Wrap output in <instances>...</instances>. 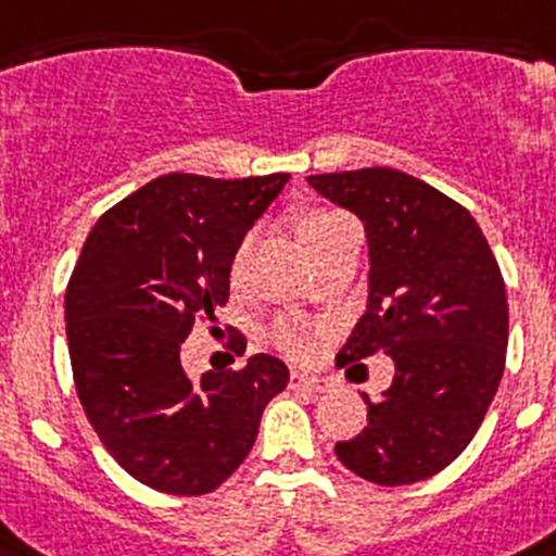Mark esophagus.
I'll use <instances>...</instances> for the list:
<instances>
[{"label": "esophagus", "mask_w": 556, "mask_h": 556, "mask_svg": "<svg viewBox=\"0 0 556 556\" xmlns=\"http://www.w3.org/2000/svg\"><path fill=\"white\" fill-rule=\"evenodd\" d=\"M291 389H305V392H330L332 380L325 375H311V371H291Z\"/></svg>", "instance_id": "34e87169"}]
</instances>
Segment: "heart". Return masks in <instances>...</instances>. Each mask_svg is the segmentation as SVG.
Returning <instances> with one entry per match:
<instances>
[{
    "label": "heart",
    "instance_id": "obj_1",
    "mask_svg": "<svg viewBox=\"0 0 556 556\" xmlns=\"http://www.w3.org/2000/svg\"><path fill=\"white\" fill-rule=\"evenodd\" d=\"M344 220H350L344 212H307L305 218H302V224H299V235H302L305 245L311 249V245H316L318 240L325 238L327 231L336 229V226L344 224ZM251 243H254V235H249V238L238 245V251H235V257H231V279L243 277L245 263H249L251 254ZM274 338H277V344L282 346L285 352H291L296 358H307V355L316 352L318 341H321V330H318L316 325H311V321H302V318H285V321L277 325V330H274Z\"/></svg>",
    "mask_w": 556,
    "mask_h": 556
}]
</instances>
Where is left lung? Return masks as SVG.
Returning <instances> with one entry per match:
<instances>
[{
    "label": "left lung",
    "mask_w": 556,
    "mask_h": 556,
    "mask_svg": "<svg viewBox=\"0 0 556 556\" xmlns=\"http://www.w3.org/2000/svg\"><path fill=\"white\" fill-rule=\"evenodd\" d=\"M358 215L369 243L366 313L338 364L383 350L394 380L336 456L380 486L431 479L470 445L498 392L509 338L501 268L470 212L392 167L307 176Z\"/></svg>",
    "instance_id": "left-lung-1"
}]
</instances>
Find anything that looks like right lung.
<instances>
[{"instance_id": "right-lung-1", "label": "right lung", "mask_w": 556, "mask_h": 556, "mask_svg": "<svg viewBox=\"0 0 556 556\" xmlns=\"http://www.w3.org/2000/svg\"><path fill=\"white\" fill-rule=\"evenodd\" d=\"M288 178L159 176L86 238L64 302L77 397L105 451L153 490L204 495L224 484L288 386V366L263 352L201 378L181 366L185 338L226 305L231 257ZM235 352H245L240 332Z\"/></svg>"}]
</instances>
